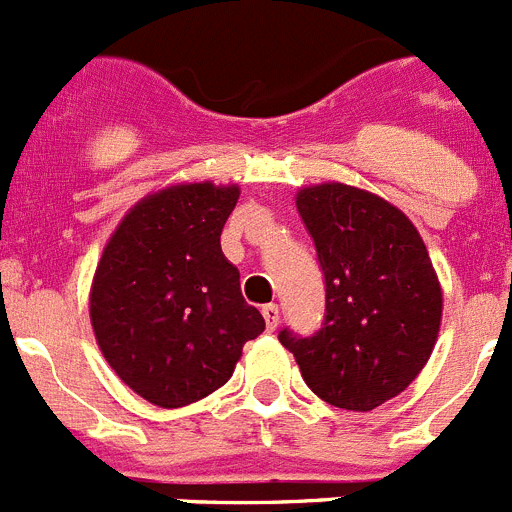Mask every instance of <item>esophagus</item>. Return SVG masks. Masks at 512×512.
<instances>
[{"label": "esophagus", "mask_w": 512, "mask_h": 512, "mask_svg": "<svg viewBox=\"0 0 512 512\" xmlns=\"http://www.w3.org/2000/svg\"><path fill=\"white\" fill-rule=\"evenodd\" d=\"M262 316H265L267 329H270V331L278 329V324H280V306H278V303H267V306L262 308Z\"/></svg>", "instance_id": "1"}]
</instances>
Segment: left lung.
<instances>
[{
  "label": "left lung",
  "mask_w": 512,
  "mask_h": 512,
  "mask_svg": "<svg viewBox=\"0 0 512 512\" xmlns=\"http://www.w3.org/2000/svg\"><path fill=\"white\" fill-rule=\"evenodd\" d=\"M298 214L326 280L324 324L278 334L308 388L344 411H372L403 393L434 352L441 285L400 209L347 183L301 188Z\"/></svg>",
  "instance_id": "obj_1"
}]
</instances>
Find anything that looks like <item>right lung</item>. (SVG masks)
Instances as JSON below:
<instances>
[{"label": "right lung", "mask_w": 512, "mask_h": 512, "mask_svg": "<svg viewBox=\"0 0 512 512\" xmlns=\"http://www.w3.org/2000/svg\"><path fill=\"white\" fill-rule=\"evenodd\" d=\"M237 199L234 183L155 191L124 214L101 252L89 298L96 344L147 403L181 408L211 395L265 331L219 242Z\"/></svg>", "instance_id": "1"}]
</instances>
